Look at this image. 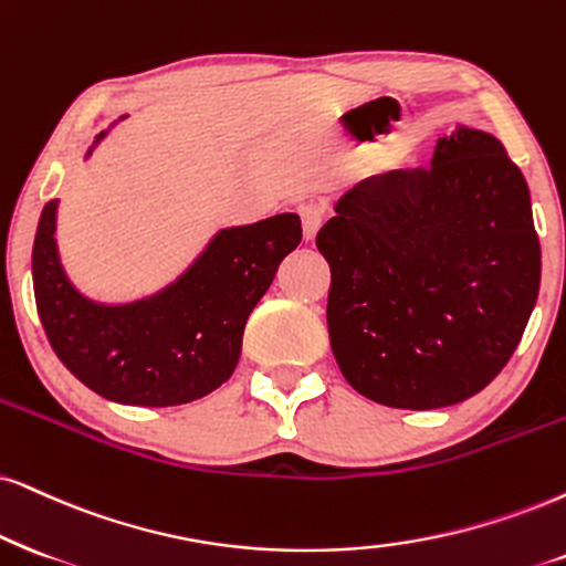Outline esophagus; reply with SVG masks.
I'll return each instance as SVG.
<instances>
[{"instance_id": "esophagus-1", "label": "esophagus", "mask_w": 566, "mask_h": 566, "mask_svg": "<svg viewBox=\"0 0 566 566\" xmlns=\"http://www.w3.org/2000/svg\"><path fill=\"white\" fill-rule=\"evenodd\" d=\"M297 213H300V221H303V238L305 240L316 238V232L321 230V224H324L326 219V206L316 203V200H307V203L297 206Z\"/></svg>"}]
</instances>
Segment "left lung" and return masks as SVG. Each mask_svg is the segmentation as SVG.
<instances>
[{"label": "left lung", "mask_w": 566, "mask_h": 566, "mask_svg": "<svg viewBox=\"0 0 566 566\" xmlns=\"http://www.w3.org/2000/svg\"><path fill=\"white\" fill-rule=\"evenodd\" d=\"M334 211L316 245L332 269L328 339L355 391L433 410L502 374L541 287L531 190L502 143L460 127L431 167L368 177Z\"/></svg>", "instance_id": "obj_1"}]
</instances>
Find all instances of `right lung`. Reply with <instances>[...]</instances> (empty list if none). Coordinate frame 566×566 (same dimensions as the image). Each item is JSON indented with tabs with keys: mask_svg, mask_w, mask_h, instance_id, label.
Masks as SVG:
<instances>
[{
	"mask_svg": "<svg viewBox=\"0 0 566 566\" xmlns=\"http://www.w3.org/2000/svg\"><path fill=\"white\" fill-rule=\"evenodd\" d=\"M54 221L56 200H49L33 242L35 307L49 345L77 381L135 407L188 405L219 389L240 360L250 311L303 240L297 213L230 227L167 290L102 305L64 276Z\"/></svg>",
	"mask_w": 566,
	"mask_h": 566,
	"instance_id": "add662e5",
	"label": "right lung"
}]
</instances>
